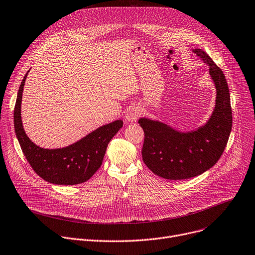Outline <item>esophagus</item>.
<instances>
[{
	"label": "esophagus",
	"instance_id": "obj_1",
	"mask_svg": "<svg viewBox=\"0 0 255 255\" xmlns=\"http://www.w3.org/2000/svg\"><path fill=\"white\" fill-rule=\"evenodd\" d=\"M141 113H142V111L140 110L139 107L132 106V107H130V108L127 111L126 120H127L128 122H135V121H138V119L141 116Z\"/></svg>",
	"mask_w": 255,
	"mask_h": 255
}]
</instances>
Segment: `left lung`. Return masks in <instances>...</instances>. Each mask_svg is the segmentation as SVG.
Listing matches in <instances>:
<instances>
[{
	"mask_svg": "<svg viewBox=\"0 0 255 255\" xmlns=\"http://www.w3.org/2000/svg\"><path fill=\"white\" fill-rule=\"evenodd\" d=\"M209 65L217 88L215 108L208 123L192 132H179L166 125L146 119L139 120L145 138L142 157L147 167L167 180L194 178L219 161L227 146L233 116L228 83L222 69L201 49H195Z\"/></svg>",
	"mask_w": 255,
	"mask_h": 255,
	"instance_id": "8db88e82",
	"label": "left lung"
}]
</instances>
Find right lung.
<instances>
[{"mask_svg":"<svg viewBox=\"0 0 255 255\" xmlns=\"http://www.w3.org/2000/svg\"><path fill=\"white\" fill-rule=\"evenodd\" d=\"M28 73V72H27ZM19 87L14 107V128L26 160L34 172L56 185H76L87 182L100 168L108 143L123 127V121L97 128L81 141L62 149H43L25 134L21 123V99L25 78Z\"/></svg>","mask_w":255,"mask_h":255,"instance_id":"1","label":"right lung"}]
</instances>
